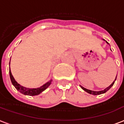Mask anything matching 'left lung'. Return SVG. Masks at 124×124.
Wrapping results in <instances>:
<instances>
[{
	"label": "left lung",
	"instance_id": "8db88e82",
	"mask_svg": "<svg viewBox=\"0 0 124 124\" xmlns=\"http://www.w3.org/2000/svg\"><path fill=\"white\" fill-rule=\"evenodd\" d=\"M103 40H104V41H105V39H103ZM106 41L107 43H108H108L107 42V41ZM110 50H111V49H110ZM116 77H117V75H116ZM116 78H115V81L112 82V84H111V85H110L109 86L107 87L106 88H105L103 90H101V91H93V90H88V89H86V88H84L83 86H82L81 85H80V86H81V88L83 90H85V92H86L87 93H90V94H92V95H94V96H96V95H100V94H102V93H105L106 92L108 91V90L110 89V88L112 87V86H113V85L115 84V81H116Z\"/></svg>",
	"mask_w": 124,
	"mask_h": 124
}]
</instances>
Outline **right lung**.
Segmentation results:
<instances>
[{
  "mask_svg": "<svg viewBox=\"0 0 124 124\" xmlns=\"http://www.w3.org/2000/svg\"><path fill=\"white\" fill-rule=\"evenodd\" d=\"M10 60H11V58H10ZM10 64V62L9 64ZM9 77H10V79L12 81V85H14V87L16 88V89L18 91L20 92L21 93L24 94V95H27V96H37V95H39V93H41L42 92L47 89V88L49 87L50 85L51 84L52 79H51L50 81L45 83L44 85L41 86L40 87L36 88H26L24 86H23L21 85H19L17 81L15 80L14 77H13V75L11 72V70H10V67L9 68Z\"/></svg>",
  "mask_w": 124,
  "mask_h": 124,
  "instance_id": "obj_1",
  "label": "right lung"
}]
</instances>
